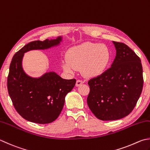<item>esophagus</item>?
<instances>
[{
    "instance_id": "1",
    "label": "esophagus",
    "mask_w": 150,
    "mask_h": 150,
    "mask_svg": "<svg viewBox=\"0 0 150 150\" xmlns=\"http://www.w3.org/2000/svg\"><path fill=\"white\" fill-rule=\"evenodd\" d=\"M83 83V81L81 80H77V81H76V86L78 87L80 86V85H81Z\"/></svg>"
}]
</instances>
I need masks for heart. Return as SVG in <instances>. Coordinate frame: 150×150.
Wrapping results in <instances>:
<instances>
[{"label":"heart","mask_w":150,"mask_h":150,"mask_svg":"<svg viewBox=\"0 0 150 150\" xmlns=\"http://www.w3.org/2000/svg\"><path fill=\"white\" fill-rule=\"evenodd\" d=\"M110 59V50L106 46L85 42L69 50L67 58L62 61V67L70 74L81 69L84 76L93 77L106 71Z\"/></svg>","instance_id":"obj_1"}]
</instances>
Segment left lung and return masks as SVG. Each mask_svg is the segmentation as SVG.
<instances>
[{
    "instance_id": "1",
    "label": "left lung",
    "mask_w": 150,
    "mask_h": 150,
    "mask_svg": "<svg viewBox=\"0 0 150 150\" xmlns=\"http://www.w3.org/2000/svg\"><path fill=\"white\" fill-rule=\"evenodd\" d=\"M116 55L111 67L88 81L89 108L98 119L117 120L131 113L143 87L140 59L126 44L113 41Z\"/></svg>"
}]
</instances>
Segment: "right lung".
I'll return each mask as SVG.
<instances>
[{
    "mask_svg": "<svg viewBox=\"0 0 150 150\" xmlns=\"http://www.w3.org/2000/svg\"><path fill=\"white\" fill-rule=\"evenodd\" d=\"M62 40V36H59L31 42L16 53L12 59L7 80L8 93L16 111L27 121L39 124L55 121L63 110L65 96L75 86V79H63L55 72L33 78L23 69L25 53L57 46Z\"/></svg>",
    "mask_w": 150,
    "mask_h": 150,
    "instance_id": "add662e5",
    "label": "right lung"
}]
</instances>
